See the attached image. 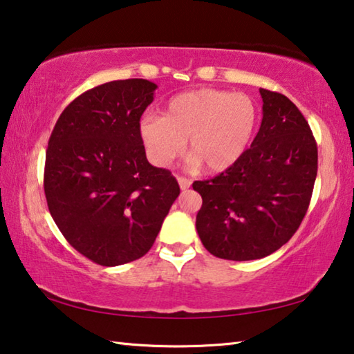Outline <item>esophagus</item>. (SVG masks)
Segmentation results:
<instances>
[{"instance_id":"1","label":"esophagus","mask_w":354,"mask_h":354,"mask_svg":"<svg viewBox=\"0 0 354 354\" xmlns=\"http://www.w3.org/2000/svg\"><path fill=\"white\" fill-rule=\"evenodd\" d=\"M178 183H179V187H181L183 190H185V189H189L190 187V179H187V178H184V176H179L178 178Z\"/></svg>"}]
</instances>
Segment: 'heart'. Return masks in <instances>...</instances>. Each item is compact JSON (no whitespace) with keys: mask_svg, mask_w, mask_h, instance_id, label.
I'll return each mask as SVG.
<instances>
[{"mask_svg":"<svg viewBox=\"0 0 354 354\" xmlns=\"http://www.w3.org/2000/svg\"><path fill=\"white\" fill-rule=\"evenodd\" d=\"M257 120L259 107L250 95L196 88L167 101L162 117L143 115L139 134L156 165H170L184 153L187 140L190 165L220 173L247 151Z\"/></svg>","mask_w":354,"mask_h":354,"instance_id":"1","label":"heart"}]
</instances>
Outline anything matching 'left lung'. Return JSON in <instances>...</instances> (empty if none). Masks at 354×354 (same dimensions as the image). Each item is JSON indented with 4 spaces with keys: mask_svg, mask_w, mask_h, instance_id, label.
<instances>
[{
    "mask_svg": "<svg viewBox=\"0 0 354 354\" xmlns=\"http://www.w3.org/2000/svg\"><path fill=\"white\" fill-rule=\"evenodd\" d=\"M262 123L241 159L195 181L203 198L196 231L209 253L261 259L290 241L308 212L317 178V143L306 118L283 93L261 88Z\"/></svg>",
    "mask_w": 354,
    "mask_h": 354,
    "instance_id": "8db88e82",
    "label": "left lung"
}]
</instances>
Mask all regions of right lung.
I'll return each instance as SVG.
<instances>
[{
  "mask_svg": "<svg viewBox=\"0 0 354 354\" xmlns=\"http://www.w3.org/2000/svg\"><path fill=\"white\" fill-rule=\"evenodd\" d=\"M156 84H101L65 107L45 158L44 189L59 231L82 256L115 267L145 256L179 195L147 160L139 134Z\"/></svg>",
  "mask_w": 354,
  "mask_h": 354,
  "instance_id": "1",
  "label": "right lung"
}]
</instances>
